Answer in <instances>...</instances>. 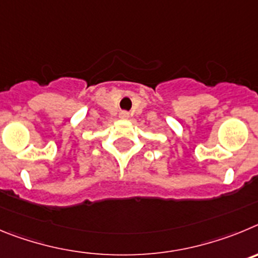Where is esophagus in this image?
Masks as SVG:
<instances>
[{"instance_id": "obj_1", "label": "esophagus", "mask_w": 258, "mask_h": 258, "mask_svg": "<svg viewBox=\"0 0 258 258\" xmlns=\"http://www.w3.org/2000/svg\"><path fill=\"white\" fill-rule=\"evenodd\" d=\"M128 117H130V114L127 112H120L119 113V118H122V119H127Z\"/></svg>"}]
</instances>
